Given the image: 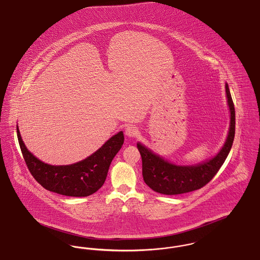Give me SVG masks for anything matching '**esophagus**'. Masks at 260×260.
Wrapping results in <instances>:
<instances>
[{
	"label": "esophagus",
	"instance_id": "obj_1",
	"mask_svg": "<svg viewBox=\"0 0 260 260\" xmlns=\"http://www.w3.org/2000/svg\"><path fill=\"white\" fill-rule=\"evenodd\" d=\"M124 134H125V136H128V137H136L138 135V129L134 125H128V126L125 127Z\"/></svg>",
	"mask_w": 260,
	"mask_h": 260
}]
</instances>
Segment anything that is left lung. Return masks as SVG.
Segmentation results:
<instances>
[{
    "instance_id": "left-lung-1",
    "label": "left lung",
    "mask_w": 260,
    "mask_h": 260,
    "mask_svg": "<svg viewBox=\"0 0 260 260\" xmlns=\"http://www.w3.org/2000/svg\"><path fill=\"white\" fill-rule=\"evenodd\" d=\"M230 124L220 150L209 160L194 165H177L168 161L141 142L137 148L142 158V175L147 185L164 195H178L198 190L209 183L226 160L235 136V108L228 84L225 83Z\"/></svg>"
}]
</instances>
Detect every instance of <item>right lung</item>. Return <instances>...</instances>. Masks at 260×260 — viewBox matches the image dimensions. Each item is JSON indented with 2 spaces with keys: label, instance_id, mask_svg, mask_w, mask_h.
Returning a JSON list of instances; mask_svg holds the SVG:
<instances>
[{
  "label": "right lung",
  "instance_id": "add662e5",
  "mask_svg": "<svg viewBox=\"0 0 260 260\" xmlns=\"http://www.w3.org/2000/svg\"><path fill=\"white\" fill-rule=\"evenodd\" d=\"M16 133L25 162L34 178L50 192L69 197H87L101 188L112 160L122 148L124 140L121 131L86 159L71 165L54 166L39 160L27 149L18 124Z\"/></svg>",
  "mask_w": 260,
  "mask_h": 260
}]
</instances>
